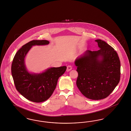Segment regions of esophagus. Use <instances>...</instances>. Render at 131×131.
<instances>
[{
	"label": "esophagus",
	"instance_id": "esophagus-1",
	"mask_svg": "<svg viewBox=\"0 0 131 131\" xmlns=\"http://www.w3.org/2000/svg\"><path fill=\"white\" fill-rule=\"evenodd\" d=\"M72 69V66H71V65H68L67 67V72H69Z\"/></svg>",
	"mask_w": 131,
	"mask_h": 131
}]
</instances>
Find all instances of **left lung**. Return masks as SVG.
I'll return each instance as SVG.
<instances>
[{
  "label": "left lung",
  "instance_id": "8db88e82",
  "mask_svg": "<svg viewBox=\"0 0 131 131\" xmlns=\"http://www.w3.org/2000/svg\"><path fill=\"white\" fill-rule=\"evenodd\" d=\"M100 50H87L75 60L78 77L77 86L90 100L107 97L118 84L121 62L117 52L104 41L95 40Z\"/></svg>",
  "mask_w": 131,
  "mask_h": 131
}]
</instances>
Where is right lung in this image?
Here are the masks:
<instances>
[{"mask_svg":"<svg viewBox=\"0 0 131 131\" xmlns=\"http://www.w3.org/2000/svg\"><path fill=\"white\" fill-rule=\"evenodd\" d=\"M46 40H34L22 46L16 53L12 64V74L17 91L27 100L34 102L46 101L56 89L58 79L66 70L65 66L51 67L39 73L30 72L25 60L34 46L47 45Z\"/></svg>","mask_w":131,"mask_h":131,"instance_id":"obj_1","label":"right lung"}]
</instances>
